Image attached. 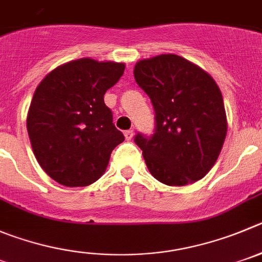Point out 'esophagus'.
<instances>
[{
  "mask_svg": "<svg viewBox=\"0 0 262 262\" xmlns=\"http://www.w3.org/2000/svg\"><path fill=\"white\" fill-rule=\"evenodd\" d=\"M133 134H134V130H133V129H129V130H125V132H124V136H125L126 141H130V139L133 138Z\"/></svg>",
  "mask_w": 262,
  "mask_h": 262,
  "instance_id": "esophagus-1",
  "label": "esophagus"
}]
</instances>
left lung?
<instances>
[{"label": "left lung", "mask_w": 262, "mask_h": 262, "mask_svg": "<svg viewBox=\"0 0 262 262\" xmlns=\"http://www.w3.org/2000/svg\"><path fill=\"white\" fill-rule=\"evenodd\" d=\"M134 79L155 111L154 133L134 137L151 174L168 186L204 177L227 132L224 99L214 80L174 54L139 60Z\"/></svg>", "instance_id": "8db88e82"}]
</instances>
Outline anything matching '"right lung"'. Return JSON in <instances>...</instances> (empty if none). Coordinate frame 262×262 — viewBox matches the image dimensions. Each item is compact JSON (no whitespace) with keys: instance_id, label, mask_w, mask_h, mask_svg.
<instances>
[{"instance_id":"1","label":"right lung","mask_w":262,"mask_h":262,"mask_svg":"<svg viewBox=\"0 0 262 262\" xmlns=\"http://www.w3.org/2000/svg\"><path fill=\"white\" fill-rule=\"evenodd\" d=\"M124 70V63L82 58L51 71L36 89L27 117L28 136L42 169L60 185L95 182L112 150L125 139L103 99Z\"/></svg>"}]
</instances>
